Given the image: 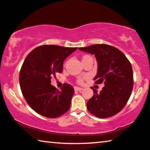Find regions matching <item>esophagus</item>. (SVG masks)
<instances>
[{"instance_id": "esophagus-1", "label": "esophagus", "mask_w": 150, "mask_h": 150, "mask_svg": "<svg viewBox=\"0 0 150 150\" xmlns=\"http://www.w3.org/2000/svg\"><path fill=\"white\" fill-rule=\"evenodd\" d=\"M74 89H75V91H81L82 89H83V88H79V87H74Z\"/></svg>"}]
</instances>
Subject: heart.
Returning <instances> with one entry per match:
<instances>
[{"instance_id":"heart-1","label":"heart","mask_w":150,"mask_h":150,"mask_svg":"<svg viewBox=\"0 0 150 150\" xmlns=\"http://www.w3.org/2000/svg\"><path fill=\"white\" fill-rule=\"evenodd\" d=\"M89 57V56H85V57H83V58H86V57ZM77 82L79 83H82L83 82V78L79 77V79H77Z\"/></svg>"}]
</instances>
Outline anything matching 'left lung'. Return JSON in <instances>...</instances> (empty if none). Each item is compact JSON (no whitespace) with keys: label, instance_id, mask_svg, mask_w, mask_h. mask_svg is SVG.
I'll return each mask as SVG.
<instances>
[{"label":"left lung","instance_id":"obj_1","mask_svg":"<svg viewBox=\"0 0 150 150\" xmlns=\"http://www.w3.org/2000/svg\"><path fill=\"white\" fill-rule=\"evenodd\" d=\"M79 49L95 55L98 67L93 80L96 84L105 85L100 93L91 88L94 93L88 100L87 108L100 118L117 115L127 103L133 90L131 62L121 51L108 44H93Z\"/></svg>","mask_w":150,"mask_h":150}]
</instances>
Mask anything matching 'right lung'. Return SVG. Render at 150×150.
I'll return each mask as SVG.
<instances>
[{"label": "right lung", "mask_w": 150, "mask_h": 150, "mask_svg": "<svg viewBox=\"0 0 150 150\" xmlns=\"http://www.w3.org/2000/svg\"><path fill=\"white\" fill-rule=\"evenodd\" d=\"M77 48L40 46L27 56L19 73V84L27 103L44 117H61L70 108L74 89L64 83L61 91L50 84L57 73H62L67 57Z\"/></svg>", "instance_id": "obj_1"}]
</instances>
